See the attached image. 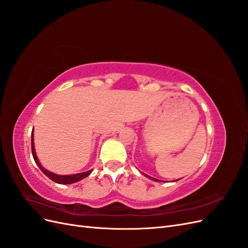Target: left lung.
Segmentation results:
<instances>
[{"label":"left lung","mask_w":248,"mask_h":248,"mask_svg":"<svg viewBox=\"0 0 248 248\" xmlns=\"http://www.w3.org/2000/svg\"><path fill=\"white\" fill-rule=\"evenodd\" d=\"M141 174H142V175H144V176H146L147 178H149L150 180H152V181H156V182H162V181H161V180H158V179H155V178H153V177H150V176H148V175L144 174V172H141ZM178 180H179V179H178ZM178 180H176V181H178Z\"/></svg>","instance_id":"1"}]
</instances>
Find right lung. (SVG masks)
<instances>
[{
	"instance_id": "add662e5",
	"label": "right lung",
	"mask_w": 248,
	"mask_h": 248,
	"mask_svg": "<svg viewBox=\"0 0 248 248\" xmlns=\"http://www.w3.org/2000/svg\"><path fill=\"white\" fill-rule=\"evenodd\" d=\"M32 154H33V157H34V160L36 162L37 166H38V168L42 170V172L46 176H47L50 180H52V181L58 183V184H72V183H76V182H78L80 181V180H82L84 178L88 177L90 174L92 172V170H90L88 171H84V172H79V174H73V175H57L55 174V172L52 171H49L47 170L44 169L41 163L38 159V157H37L36 155V151H35V146H34V129L32 131Z\"/></svg>"
}]
</instances>
